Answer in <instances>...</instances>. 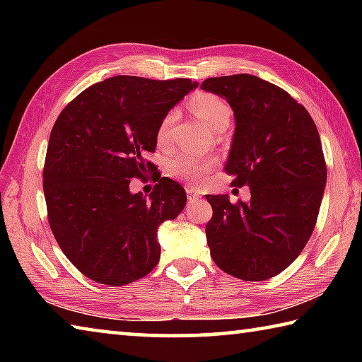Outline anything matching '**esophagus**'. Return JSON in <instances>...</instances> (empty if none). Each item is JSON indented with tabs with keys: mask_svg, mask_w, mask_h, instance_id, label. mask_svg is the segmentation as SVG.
<instances>
[{
	"mask_svg": "<svg viewBox=\"0 0 362 362\" xmlns=\"http://www.w3.org/2000/svg\"><path fill=\"white\" fill-rule=\"evenodd\" d=\"M187 198L189 203H196V201L201 199V196H199V193H196L193 188H187Z\"/></svg>",
	"mask_w": 362,
	"mask_h": 362,
	"instance_id": "34e87169",
	"label": "esophagus"
}]
</instances>
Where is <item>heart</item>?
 Segmentation results:
<instances>
[{"instance_id":"heart-1","label":"heart","mask_w":362,"mask_h":362,"mask_svg":"<svg viewBox=\"0 0 362 362\" xmlns=\"http://www.w3.org/2000/svg\"><path fill=\"white\" fill-rule=\"evenodd\" d=\"M189 110L198 116L201 121H204L207 127L216 132H222L228 126L231 118V110L226 105L220 97L214 94H199L196 95L189 102ZM175 119V113H168L164 116L161 124L158 127V142L166 144L170 134V127ZM216 159L212 158H193V156H177L169 164V174L174 179H179L189 183V185H196L203 180L204 174L214 168Z\"/></svg>"}]
</instances>
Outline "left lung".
<instances>
[{
	"instance_id": "obj_1",
	"label": "left lung",
	"mask_w": 362,
	"mask_h": 362,
	"mask_svg": "<svg viewBox=\"0 0 362 362\" xmlns=\"http://www.w3.org/2000/svg\"><path fill=\"white\" fill-rule=\"evenodd\" d=\"M201 89L222 97L235 115L225 170L247 185L250 199L206 194L211 257L243 281L276 276L297 259L315 230L327 180L320 132L303 105L247 73L207 78Z\"/></svg>"
}]
</instances>
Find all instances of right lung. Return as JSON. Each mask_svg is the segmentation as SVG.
<instances>
[{
    "mask_svg": "<svg viewBox=\"0 0 362 362\" xmlns=\"http://www.w3.org/2000/svg\"><path fill=\"white\" fill-rule=\"evenodd\" d=\"M198 83L187 78L113 76L76 95L49 137L42 188L54 238L84 276L124 286L158 265V228L187 204L185 189L163 177L146 199L129 189L153 164L164 116Z\"/></svg>",
    "mask_w": 362,
    "mask_h": 362,
    "instance_id": "1",
    "label": "right lung"
}]
</instances>
